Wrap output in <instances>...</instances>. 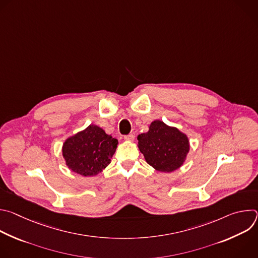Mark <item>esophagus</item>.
I'll return each instance as SVG.
<instances>
[{
	"label": "esophagus",
	"instance_id": "esophagus-1",
	"mask_svg": "<svg viewBox=\"0 0 258 258\" xmlns=\"http://www.w3.org/2000/svg\"><path fill=\"white\" fill-rule=\"evenodd\" d=\"M124 140L127 141V142H133V141L135 140V136L132 135V134H130V135H127V136H124Z\"/></svg>",
	"mask_w": 258,
	"mask_h": 258
}]
</instances>
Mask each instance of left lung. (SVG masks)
I'll return each instance as SVG.
<instances>
[{
  "mask_svg": "<svg viewBox=\"0 0 258 258\" xmlns=\"http://www.w3.org/2000/svg\"><path fill=\"white\" fill-rule=\"evenodd\" d=\"M138 147L146 162L160 172H172L187 159L190 151L188 136L175 126L156 119L147 133L138 136Z\"/></svg>",
  "mask_w": 258,
  "mask_h": 258,
  "instance_id": "obj_1",
  "label": "left lung"
}]
</instances>
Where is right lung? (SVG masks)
<instances>
[{
  "label": "right lung",
  "mask_w": 258,
  "mask_h": 258,
  "mask_svg": "<svg viewBox=\"0 0 258 258\" xmlns=\"http://www.w3.org/2000/svg\"><path fill=\"white\" fill-rule=\"evenodd\" d=\"M118 141L105 131L90 124L67 138L62 146V156L68 168L83 176H94L105 169L114 155Z\"/></svg>",
  "instance_id": "1"
}]
</instances>
